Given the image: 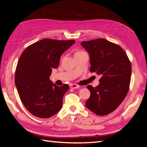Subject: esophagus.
<instances>
[{
    "instance_id": "34e87169",
    "label": "esophagus",
    "mask_w": 147,
    "mask_h": 147,
    "mask_svg": "<svg viewBox=\"0 0 147 147\" xmlns=\"http://www.w3.org/2000/svg\"><path fill=\"white\" fill-rule=\"evenodd\" d=\"M80 86L77 84H71L70 85V88L72 89H77V88H78Z\"/></svg>"
}]
</instances>
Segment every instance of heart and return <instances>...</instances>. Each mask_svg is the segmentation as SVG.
Wrapping results in <instances>:
<instances>
[{
	"label": "heart",
	"instance_id": "b5f03b06",
	"mask_svg": "<svg viewBox=\"0 0 147 147\" xmlns=\"http://www.w3.org/2000/svg\"><path fill=\"white\" fill-rule=\"evenodd\" d=\"M79 52H82V51H78V52H77V53H79Z\"/></svg>",
	"mask_w": 147,
	"mask_h": 147
}]
</instances>
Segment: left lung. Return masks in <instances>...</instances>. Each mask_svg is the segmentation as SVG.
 <instances>
[{
  "label": "left lung",
  "mask_w": 147,
  "mask_h": 147,
  "mask_svg": "<svg viewBox=\"0 0 147 147\" xmlns=\"http://www.w3.org/2000/svg\"><path fill=\"white\" fill-rule=\"evenodd\" d=\"M81 45L90 55V72L102 76L98 86H87L91 95L86 107L99 116L109 114L121 104L128 92L131 62L121 47L104 38L82 42Z\"/></svg>",
  "instance_id": "left-lung-1"
}]
</instances>
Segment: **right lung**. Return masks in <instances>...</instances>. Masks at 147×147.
<instances>
[{"instance_id": "1", "label": "right lung", "mask_w": 147, "mask_h": 147, "mask_svg": "<svg viewBox=\"0 0 147 147\" xmlns=\"http://www.w3.org/2000/svg\"><path fill=\"white\" fill-rule=\"evenodd\" d=\"M75 41L42 39L26 48L16 66L15 82L21 102L35 117L48 118L61 110L69 86H58L50 80L52 69Z\"/></svg>"}]
</instances>
